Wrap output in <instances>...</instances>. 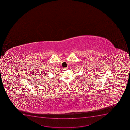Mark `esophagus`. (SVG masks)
Returning a JSON list of instances; mask_svg holds the SVG:
<instances>
[{
    "mask_svg": "<svg viewBox=\"0 0 130 130\" xmlns=\"http://www.w3.org/2000/svg\"><path fill=\"white\" fill-rule=\"evenodd\" d=\"M68 69V68H67H67H65L64 69V70H67Z\"/></svg>",
    "mask_w": 130,
    "mask_h": 130,
    "instance_id": "1",
    "label": "esophagus"
}]
</instances>
